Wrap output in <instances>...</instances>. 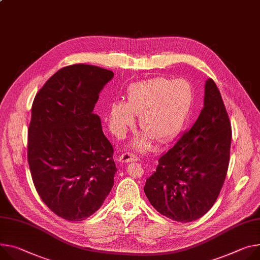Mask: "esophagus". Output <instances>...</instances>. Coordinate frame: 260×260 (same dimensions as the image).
<instances>
[{
    "label": "esophagus",
    "mask_w": 260,
    "mask_h": 260,
    "mask_svg": "<svg viewBox=\"0 0 260 260\" xmlns=\"http://www.w3.org/2000/svg\"><path fill=\"white\" fill-rule=\"evenodd\" d=\"M139 158L137 155H135L132 152H124L119 156L120 162H131V161H137Z\"/></svg>",
    "instance_id": "34e87169"
}]
</instances>
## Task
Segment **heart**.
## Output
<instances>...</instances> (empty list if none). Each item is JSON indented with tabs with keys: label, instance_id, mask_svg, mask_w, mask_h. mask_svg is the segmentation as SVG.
I'll return each mask as SVG.
<instances>
[{
	"label": "heart",
	"instance_id": "1",
	"mask_svg": "<svg viewBox=\"0 0 260 260\" xmlns=\"http://www.w3.org/2000/svg\"><path fill=\"white\" fill-rule=\"evenodd\" d=\"M194 105V90L183 79L157 77L132 85L126 103L117 102L110 109L113 131L123 135L140 116V128L146 133L134 142L141 150L150 147L149 138L158 144L174 141L182 132L190 118Z\"/></svg>",
	"mask_w": 260,
	"mask_h": 260
}]
</instances>
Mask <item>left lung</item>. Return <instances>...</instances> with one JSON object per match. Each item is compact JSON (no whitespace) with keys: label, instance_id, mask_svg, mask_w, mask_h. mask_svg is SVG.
<instances>
[{"label":"left lung","instance_id":"left-lung-1","mask_svg":"<svg viewBox=\"0 0 260 260\" xmlns=\"http://www.w3.org/2000/svg\"><path fill=\"white\" fill-rule=\"evenodd\" d=\"M231 125L221 93L211 79L204 107L193 126L158 158L144 192L151 205L173 221L201 218L216 202L229 165Z\"/></svg>","mask_w":260,"mask_h":260}]
</instances>
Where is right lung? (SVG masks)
Wrapping results in <instances>:
<instances>
[{"label":"right lung","instance_id":"right-lung-1","mask_svg":"<svg viewBox=\"0 0 260 260\" xmlns=\"http://www.w3.org/2000/svg\"><path fill=\"white\" fill-rule=\"evenodd\" d=\"M111 70L74 64L37 92L28 129V162L36 191L53 212L83 221L103 205L117 171L114 149L93 110Z\"/></svg>","mask_w":260,"mask_h":260}]
</instances>
